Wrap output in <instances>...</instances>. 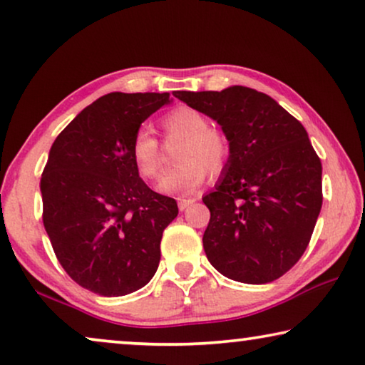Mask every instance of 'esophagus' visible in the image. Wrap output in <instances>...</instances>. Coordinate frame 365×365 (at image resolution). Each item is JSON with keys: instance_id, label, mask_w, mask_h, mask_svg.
<instances>
[{"instance_id": "34e87169", "label": "esophagus", "mask_w": 365, "mask_h": 365, "mask_svg": "<svg viewBox=\"0 0 365 365\" xmlns=\"http://www.w3.org/2000/svg\"><path fill=\"white\" fill-rule=\"evenodd\" d=\"M195 202H197V198H193V197H188V198L187 197H180V198H177L178 208H180L182 212H183V210H187L190 205H193Z\"/></svg>"}]
</instances>
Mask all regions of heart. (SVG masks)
<instances>
[{"label":"heart","mask_w":365,"mask_h":365,"mask_svg":"<svg viewBox=\"0 0 365 365\" xmlns=\"http://www.w3.org/2000/svg\"><path fill=\"white\" fill-rule=\"evenodd\" d=\"M163 129L168 138L182 140L177 148L178 165L162 175L157 190L167 195H182L197 190L207 172L220 175L227 167L230 145L222 132L210 127L207 115L192 107L180 106L163 117ZM130 157L138 175L152 180L160 170V148L152 132L142 127L133 135Z\"/></svg>","instance_id":"obj_1"}]
</instances>
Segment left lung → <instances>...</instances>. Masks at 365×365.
Wrapping results in <instances>:
<instances>
[{"label":"left lung","instance_id":"8db88e82","mask_svg":"<svg viewBox=\"0 0 365 365\" xmlns=\"http://www.w3.org/2000/svg\"><path fill=\"white\" fill-rule=\"evenodd\" d=\"M173 96L217 120L230 142L223 175L203 197L208 261L240 283L281 278L306 251L322 207V165L306 129L250 87Z\"/></svg>","mask_w":365,"mask_h":365}]
</instances>
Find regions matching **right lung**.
I'll use <instances>...</instances> for the list:
<instances>
[{"mask_svg":"<svg viewBox=\"0 0 365 365\" xmlns=\"http://www.w3.org/2000/svg\"><path fill=\"white\" fill-rule=\"evenodd\" d=\"M170 102L163 92H110L56 138L43 177V223L66 273L99 296L145 286L160 263L177 202L138 177L130 145L142 122Z\"/></svg>","mask_w":365,"mask_h":365,"instance_id":"add662e5","label":"right lung"}]
</instances>
